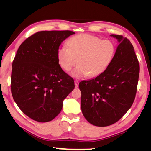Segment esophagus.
<instances>
[{
    "instance_id": "34e87169",
    "label": "esophagus",
    "mask_w": 151,
    "mask_h": 151,
    "mask_svg": "<svg viewBox=\"0 0 151 151\" xmlns=\"http://www.w3.org/2000/svg\"><path fill=\"white\" fill-rule=\"evenodd\" d=\"M74 83H75V88H77V87H78V86H79V81L77 80H76L74 81Z\"/></svg>"
}]
</instances>
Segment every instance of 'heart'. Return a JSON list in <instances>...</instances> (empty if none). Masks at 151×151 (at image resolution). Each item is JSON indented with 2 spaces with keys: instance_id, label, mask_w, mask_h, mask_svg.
Here are the masks:
<instances>
[{
  "instance_id": "obj_1",
  "label": "heart",
  "mask_w": 151,
  "mask_h": 151,
  "mask_svg": "<svg viewBox=\"0 0 151 151\" xmlns=\"http://www.w3.org/2000/svg\"><path fill=\"white\" fill-rule=\"evenodd\" d=\"M67 47L57 50L58 65L68 72L77 61V66L70 75L74 78L97 77L111 64L115 55L116 47L112 41L102 40L89 34H81L68 40Z\"/></svg>"
}]
</instances>
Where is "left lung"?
<instances>
[{
    "label": "left lung",
    "mask_w": 151,
    "mask_h": 151,
    "mask_svg": "<svg viewBox=\"0 0 151 151\" xmlns=\"http://www.w3.org/2000/svg\"><path fill=\"white\" fill-rule=\"evenodd\" d=\"M110 36L119 43L111 64L96 78L79 84L82 112L98 127L116 123L130 108L139 77V61L130 40L121 35Z\"/></svg>",
    "instance_id": "1"
}]
</instances>
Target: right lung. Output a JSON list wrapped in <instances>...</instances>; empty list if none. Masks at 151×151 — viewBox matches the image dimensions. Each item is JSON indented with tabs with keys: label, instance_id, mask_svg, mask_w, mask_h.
I'll list each match as a JSON object with an SVG mask.
<instances>
[{
	"label": "right lung",
	"instance_id": "1",
	"mask_svg": "<svg viewBox=\"0 0 151 151\" xmlns=\"http://www.w3.org/2000/svg\"><path fill=\"white\" fill-rule=\"evenodd\" d=\"M71 31H42L22 43L12 62L11 93L26 115L39 122L53 120L74 89V79L58 65L57 53Z\"/></svg>",
	"mask_w": 151,
	"mask_h": 151
}]
</instances>
